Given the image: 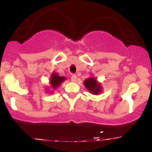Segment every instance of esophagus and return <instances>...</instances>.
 Instances as JSON below:
<instances>
[{"instance_id": "esophagus-1", "label": "esophagus", "mask_w": 152, "mask_h": 152, "mask_svg": "<svg viewBox=\"0 0 152 152\" xmlns=\"http://www.w3.org/2000/svg\"><path fill=\"white\" fill-rule=\"evenodd\" d=\"M71 79L72 82H76L77 81V76H75V75H73V76L71 77Z\"/></svg>"}]
</instances>
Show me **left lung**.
I'll return each instance as SVG.
<instances>
[{
	"label": "left lung",
	"mask_w": 152,
	"mask_h": 152,
	"mask_svg": "<svg viewBox=\"0 0 152 152\" xmlns=\"http://www.w3.org/2000/svg\"><path fill=\"white\" fill-rule=\"evenodd\" d=\"M83 85L91 94L98 95L102 92V86L101 83L94 77H89L83 81Z\"/></svg>",
	"instance_id": "1"
}]
</instances>
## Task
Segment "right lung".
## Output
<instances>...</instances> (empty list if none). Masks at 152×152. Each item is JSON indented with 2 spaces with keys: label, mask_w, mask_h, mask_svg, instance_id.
Wrapping results in <instances>:
<instances>
[{
  "label": "right lung",
  "mask_w": 152,
  "mask_h": 152,
  "mask_svg": "<svg viewBox=\"0 0 152 152\" xmlns=\"http://www.w3.org/2000/svg\"><path fill=\"white\" fill-rule=\"evenodd\" d=\"M66 79V78L64 77V76H60L58 74H57V73L53 72L51 74V76H50V81H49L50 86V88H51V89L53 91L56 90V88H58V87L61 86V83H63V82L65 81ZM49 90H48V91H49Z\"/></svg>",
  "instance_id": "right-lung-1"
}]
</instances>
